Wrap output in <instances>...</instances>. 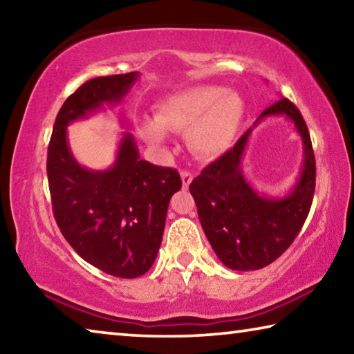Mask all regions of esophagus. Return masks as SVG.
<instances>
[{
  "mask_svg": "<svg viewBox=\"0 0 354 354\" xmlns=\"http://www.w3.org/2000/svg\"><path fill=\"white\" fill-rule=\"evenodd\" d=\"M181 179H183V187L187 189L189 185H190V183H192V179H194V176H192L190 171L183 170V171H181Z\"/></svg>",
  "mask_w": 354,
  "mask_h": 354,
  "instance_id": "34e87169",
  "label": "esophagus"
}]
</instances>
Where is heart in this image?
<instances>
[{
	"mask_svg": "<svg viewBox=\"0 0 354 354\" xmlns=\"http://www.w3.org/2000/svg\"><path fill=\"white\" fill-rule=\"evenodd\" d=\"M243 118V103L234 92L218 86H195L170 95L153 120H143L140 133L154 145L165 142V131L187 133L189 145L205 159L218 158L236 140Z\"/></svg>",
	"mask_w": 354,
	"mask_h": 354,
	"instance_id": "b5f03b06",
	"label": "heart"
}]
</instances>
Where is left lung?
I'll list each match as a JSON object with an SVG mask.
<instances>
[{
    "label": "left lung",
    "mask_w": 354,
    "mask_h": 354,
    "mask_svg": "<svg viewBox=\"0 0 354 354\" xmlns=\"http://www.w3.org/2000/svg\"><path fill=\"white\" fill-rule=\"evenodd\" d=\"M277 115L289 118L303 140V169L289 194L283 198L261 195L243 176L242 159L253 128L189 187L209 243L231 270H259L277 261L295 241L313 205L315 158L306 123L295 104L281 98L261 113L254 127Z\"/></svg>",
    "instance_id": "obj_1"
}]
</instances>
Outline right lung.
I'll return each mask as SVG.
<instances>
[{"label": "right lung", "mask_w": 354, "mask_h": 354, "mask_svg": "<svg viewBox=\"0 0 354 354\" xmlns=\"http://www.w3.org/2000/svg\"><path fill=\"white\" fill-rule=\"evenodd\" d=\"M137 80L139 73L131 71L84 82L57 113L46 159L53 212L64 237L84 261L128 279L151 268L181 176L142 160L129 133H123L112 167L86 169L71 153L67 127L106 104H118Z\"/></svg>", "instance_id": "1"}]
</instances>
